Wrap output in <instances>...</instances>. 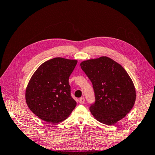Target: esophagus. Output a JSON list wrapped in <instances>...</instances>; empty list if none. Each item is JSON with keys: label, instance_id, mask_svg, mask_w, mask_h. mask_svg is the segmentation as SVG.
Segmentation results:
<instances>
[{"label": "esophagus", "instance_id": "obj_1", "mask_svg": "<svg viewBox=\"0 0 155 155\" xmlns=\"http://www.w3.org/2000/svg\"><path fill=\"white\" fill-rule=\"evenodd\" d=\"M85 102V98L84 97H81L80 99V103L81 104H84Z\"/></svg>", "mask_w": 155, "mask_h": 155}]
</instances>
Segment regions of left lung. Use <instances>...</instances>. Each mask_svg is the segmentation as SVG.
<instances>
[{"label": "left lung", "instance_id": "1", "mask_svg": "<svg viewBox=\"0 0 155 155\" xmlns=\"http://www.w3.org/2000/svg\"><path fill=\"white\" fill-rule=\"evenodd\" d=\"M80 66L94 88L95 102L89 110L94 117L110 125L125 117L135 104L136 92L125 69L104 56L82 61Z\"/></svg>", "mask_w": 155, "mask_h": 155}]
</instances>
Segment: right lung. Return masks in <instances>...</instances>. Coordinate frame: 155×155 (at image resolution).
<instances>
[{"label":"right lung","mask_w":155,"mask_h":155,"mask_svg":"<svg viewBox=\"0 0 155 155\" xmlns=\"http://www.w3.org/2000/svg\"><path fill=\"white\" fill-rule=\"evenodd\" d=\"M77 60L55 58L43 63L31 78L26 90L29 109L48 123L64 121L77 103L71 95L69 78Z\"/></svg>","instance_id":"obj_1"}]
</instances>
